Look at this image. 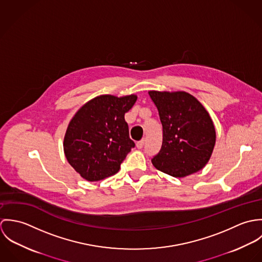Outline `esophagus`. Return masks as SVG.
Returning a JSON list of instances; mask_svg holds the SVG:
<instances>
[{"label":"esophagus","mask_w":262,"mask_h":262,"mask_svg":"<svg viewBox=\"0 0 262 262\" xmlns=\"http://www.w3.org/2000/svg\"><path fill=\"white\" fill-rule=\"evenodd\" d=\"M143 146H144V140H140V141H138V142L136 143V147H137L138 149H141Z\"/></svg>","instance_id":"34e87169"}]
</instances>
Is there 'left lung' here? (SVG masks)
<instances>
[{
  "label": "left lung",
  "instance_id": "1",
  "mask_svg": "<svg viewBox=\"0 0 262 262\" xmlns=\"http://www.w3.org/2000/svg\"><path fill=\"white\" fill-rule=\"evenodd\" d=\"M162 124V145L151 159L158 170L185 178L203 169L216 144V129L210 114L184 91L148 92Z\"/></svg>",
  "mask_w": 262,
  "mask_h": 262
}]
</instances>
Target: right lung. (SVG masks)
Instances as JSON below:
<instances>
[{"mask_svg":"<svg viewBox=\"0 0 262 262\" xmlns=\"http://www.w3.org/2000/svg\"><path fill=\"white\" fill-rule=\"evenodd\" d=\"M136 101L134 94L101 95L82 105L70 121L63 138L64 155L85 181L98 182L116 174L135 146L124 115Z\"/></svg>","mask_w":262,"mask_h":262,"instance_id":"add662e5","label":"right lung"}]
</instances>
